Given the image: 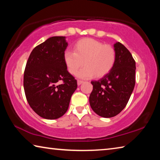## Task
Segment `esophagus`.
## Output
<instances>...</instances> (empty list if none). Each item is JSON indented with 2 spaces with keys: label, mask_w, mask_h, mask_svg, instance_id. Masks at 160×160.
I'll use <instances>...</instances> for the list:
<instances>
[{
  "label": "esophagus",
  "mask_w": 160,
  "mask_h": 160,
  "mask_svg": "<svg viewBox=\"0 0 160 160\" xmlns=\"http://www.w3.org/2000/svg\"><path fill=\"white\" fill-rule=\"evenodd\" d=\"M83 82V81L82 80H78V85H81V84H82Z\"/></svg>",
  "instance_id": "esophagus-1"
}]
</instances>
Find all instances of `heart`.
<instances>
[{"instance_id": "heart-1", "label": "heart", "mask_w": 160, "mask_h": 160, "mask_svg": "<svg viewBox=\"0 0 160 160\" xmlns=\"http://www.w3.org/2000/svg\"><path fill=\"white\" fill-rule=\"evenodd\" d=\"M73 51H65L64 62L68 72L82 78H97L106 75L112 70L116 62V51L112 46L104 44L96 39L85 38L73 44Z\"/></svg>"}]
</instances>
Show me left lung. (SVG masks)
Masks as SVG:
<instances>
[{
	"mask_svg": "<svg viewBox=\"0 0 160 160\" xmlns=\"http://www.w3.org/2000/svg\"><path fill=\"white\" fill-rule=\"evenodd\" d=\"M114 48V66L102 79L91 82V108L104 118L115 116L126 107L135 84V61L131 52L120 42Z\"/></svg>",
	"mask_w": 160,
	"mask_h": 160,
	"instance_id": "1",
	"label": "left lung"
}]
</instances>
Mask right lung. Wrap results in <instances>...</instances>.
<instances>
[{"label":"right lung","mask_w":160,"mask_h":160,"mask_svg":"<svg viewBox=\"0 0 160 160\" xmlns=\"http://www.w3.org/2000/svg\"><path fill=\"white\" fill-rule=\"evenodd\" d=\"M65 37H52L37 46L24 72V90L29 106L46 119L60 118L68 109L77 80L67 70Z\"/></svg>","instance_id":"obj_1"}]
</instances>
